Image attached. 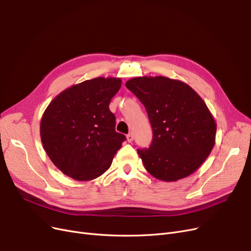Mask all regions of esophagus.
I'll return each instance as SVG.
<instances>
[{
	"mask_svg": "<svg viewBox=\"0 0 251 251\" xmlns=\"http://www.w3.org/2000/svg\"><path fill=\"white\" fill-rule=\"evenodd\" d=\"M126 139H127V142H133V140H134V136H133V134L132 133H128L127 135H126Z\"/></svg>",
	"mask_w": 251,
	"mask_h": 251,
	"instance_id": "34e87169",
	"label": "esophagus"
}]
</instances>
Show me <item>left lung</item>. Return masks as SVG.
I'll list each match as a JSON object with an SVG mask.
<instances>
[{
	"instance_id": "1",
	"label": "left lung",
	"mask_w": 251,
	"mask_h": 251,
	"mask_svg": "<svg viewBox=\"0 0 251 251\" xmlns=\"http://www.w3.org/2000/svg\"><path fill=\"white\" fill-rule=\"evenodd\" d=\"M126 86L144 105L152 127L151 144L137 150L147 172L168 182L193 174L215 143L216 124L203 99L164 76L136 77Z\"/></svg>"
}]
</instances>
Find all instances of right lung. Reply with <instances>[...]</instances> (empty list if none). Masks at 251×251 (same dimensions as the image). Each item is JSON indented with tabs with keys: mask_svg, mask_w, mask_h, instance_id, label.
<instances>
[{
	"mask_svg": "<svg viewBox=\"0 0 251 251\" xmlns=\"http://www.w3.org/2000/svg\"><path fill=\"white\" fill-rule=\"evenodd\" d=\"M120 78L98 77L56 96L40 124L43 147L54 166L79 181L101 176L111 166L126 136L115 131L109 104Z\"/></svg>",
	"mask_w": 251,
	"mask_h": 251,
	"instance_id": "right-lung-1",
	"label": "right lung"
}]
</instances>
